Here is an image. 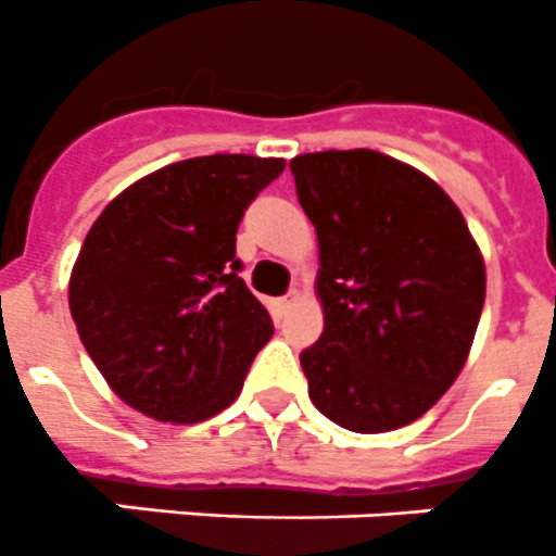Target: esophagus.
I'll list each match as a JSON object with an SVG mask.
<instances>
[{
    "mask_svg": "<svg viewBox=\"0 0 556 556\" xmlns=\"http://www.w3.org/2000/svg\"><path fill=\"white\" fill-rule=\"evenodd\" d=\"M294 303H298V292H292V294H287V298L278 300V305H281V312H289V308H292Z\"/></svg>",
    "mask_w": 556,
    "mask_h": 556,
    "instance_id": "esophagus-1",
    "label": "esophagus"
}]
</instances>
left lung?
<instances>
[{"label":"left lung","mask_w":556,"mask_h":556,"mask_svg":"<svg viewBox=\"0 0 556 556\" xmlns=\"http://www.w3.org/2000/svg\"><path fill=\"white\" fill-rule=\"evenodd\" d=\"M317 228L325 330L300 366L319 414L389 432L425 416L468 358L485 262L450 195L380 151H317L289 162Z\"/></svg>","instance_id":"8db88e82"}]
</instances>
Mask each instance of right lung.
<instances>
[{
	"label": "right lung",
	"mask_w": 556,
	"mask_h": 556,
	"mask_svg": "<svg viewBox=\"0 0 556 556\" xmlns=\"http://www.w3.org/2000/svg\"><path fill=\"white\" fill-rule=\"evenodd\" d=\"M283 160L173 162L112 198L68 281L79 339L129 407L195 425L239 396L273 319L239 278L237 228Z\"/></svg>",
	"instance_id": "right-lung-1"
}]
</instances>
